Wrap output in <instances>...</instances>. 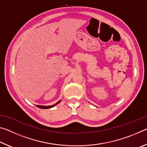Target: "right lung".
<instances>
[{
	"label": "right lung",
	"instance_id": "right-lung-1",
	"mask_svg": "<svg viewBox=\"0 0 147 147\" xmlns=\"http://www.w3.org/2000/svg\"><path fill=\"white\" fill-rule=\"evenodd\" d=\"M60 101H61V100H59V101H58V102L56 103L55 104H53V105H51V106H41V105H36V106H38V108H42V109H49V108H53V107H54V106L57 105V104H59V102H60Z\"/></svg>",
	"mask_w": 147,
	"mask_h": 147
}]
</instances>
